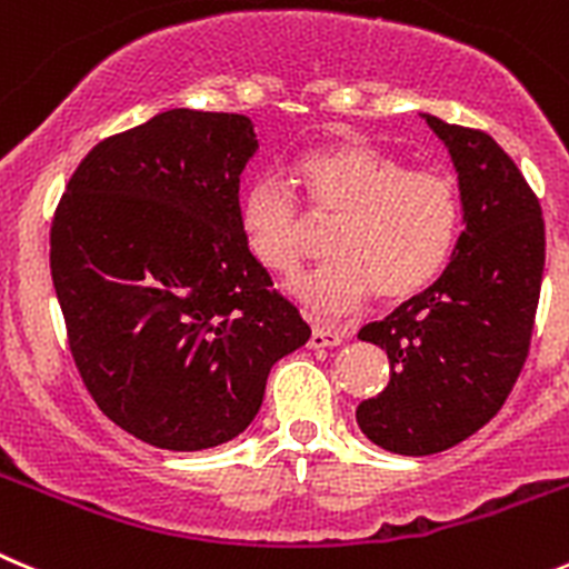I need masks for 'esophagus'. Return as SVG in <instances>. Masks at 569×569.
<instances>
[{
  "label": "esophagus",
  "mask_w": 569,
  "mask_h": 569,
  "mask_svg": "<svg viewBox=\"0 0 569 569\" xmlns=\"http://www.w3.org/2000/svg\"><path fill=\"white\" fill-rule=\"evenodd\" d=\"M346 340V335L340 329L332 327H312L310 335V349H332V346H340Z\"/></svg>",
  "instance_id": "obj_1"
}]
</instances>
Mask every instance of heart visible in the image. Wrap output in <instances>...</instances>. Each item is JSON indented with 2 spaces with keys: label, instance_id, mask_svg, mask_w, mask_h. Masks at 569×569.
<instances>
[{
  "label": "heart",
  "instance_id": "b5f03b06",
  "mask_svg": "<svg viewBox=\"0 0 569 569\" xmlns=\"http://www.w3.org/2000/svg\"><path fill=\"white\" fill-rule=\"evenodd\" d=\"M312 214L338 223L335 262L288 284L316 316H349L375 293L388 305L413 299L450 262L461 229L456 183L408 170L397 156L362 142L316 148L299 159ZM246 248L270 273H293L310 248V220L293 189L259 176L240 198Z\"/></svg>",
  "mask_w": 569,
  "mask_h": 569
}]
</instances>
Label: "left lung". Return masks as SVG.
<instances>
[{"label": "left lung", "mask_w": 569, "mask_h": 569, "mask_svg": "<svg viewBox=\"0 0 569 569\" xmlns=\"http://www.w3.org/2000/svg\"><path fill=\"white\" fill-rule=\"evenodd\" d=\"M421 117L458 172L463 231L432 288L357 335L391 362V382L360 402L357 427L397 456L450 450L502 408L545 270L542 209L511 156L489 133Z\"/></svg>", "instance_id": "1"}]
</instances>
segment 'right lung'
<instances>
[{
    "label": "right lung",
    "instance_id": "add662e5",
    "mask_svg": "<svg viewBox=\"0 0 569 569\" xmlns=\"http://www.w3.org/2000/svg\"><path fill=\"white\" fill-rule=\"evenodd\" d=\"M246 113L170 108L97 144L58 203L50 268L97 408L172 452L240 436L310 340L240 231Z\"/></svg>",
    "mask_w": 569,
    "mask_h": 569
}]
</instances>
